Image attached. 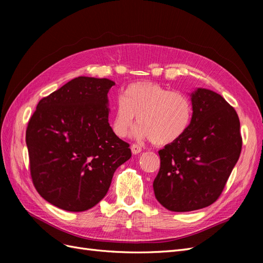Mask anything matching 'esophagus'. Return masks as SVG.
<instances>
[{
	"mask_svg": "<svg viewBox=\"0 0 263 263\" xmlns=\"http://www.w3.org/2000/svg\"><path fill=\"white\" fill-rule=\"evenodd\" d=\"M130 149H132V153H133L134 155H137V154L141 153V147L138 146V145H135V144L132 145Z\"/></svg>",
	"mask_w": 263,
	"mask_h": 263,
	"instance_id": "esophagus-1",
	"label": "esophagus"
}]
</instances>
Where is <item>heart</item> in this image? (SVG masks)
<instances>
[{
    "instance_id": "heart-1",
    "label": "heart",
    "mask_w": 263,
    "mask_h": 263,
    "mask_svg": "<svg viewBox=\"0 0 263 263\" xmlns=\"http://www.w3.org/2000/svg\"><path fill=\"white\" fill-rule=\"evenodd\" d=\"M139 124L136 137L150 139L154 145L168 146L181 139L193 117V104L187 95L171 91L153 82H137L118 99L112 119V129L118 138H125Z\"/></svg>"
}]
</instances>
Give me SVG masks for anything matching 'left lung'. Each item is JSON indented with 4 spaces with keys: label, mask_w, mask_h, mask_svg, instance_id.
Masks as SVG:
<instances>
[{
    "label": "left lung",
    "mask_w": 263,
    "mask_h": 263,
    "mask_svg": "<svg viewBox=\"0 0 263 263\" xmlns=\"http://www.w3.org/2000/svg\"><path fill=\"white\" fill-rule=\"evenodd\" d=\"M191 101L193 117L187 132L158 151L155 196L172 212L200 210L216 201L242 147L239 118L221 95L197 89Z\"/></svg>",
    "instance_id": "obj_1"
}]
</instances>
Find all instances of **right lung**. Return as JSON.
Instances as JSON below:
<instances>
[{"mask_svg":"<svg viewBox=\"0 0 263 263\" xmlns=\"http://www.w3.org/2000/svg\"><path fill=\"white\" fill-rule=\"evenodd\" d=\"M115 82L78 77L39 101L26 129L30 176L47 202L69 212L92 209L115 170L132 157L108 124Z\"/></svg>","mask_w":263,"mask_h":263,"instance_id":"1","label":"right lung"}]
</instances>
